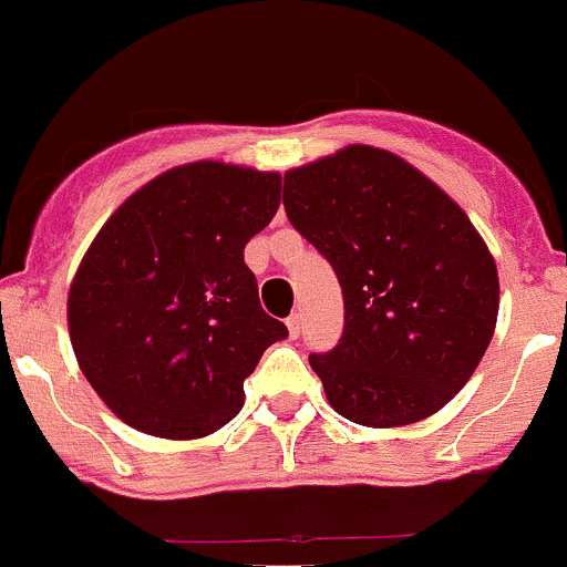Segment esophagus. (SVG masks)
<instances>
[{"instance_id":"obj_1","label":"esophagus","mask_w":567,"mask_h":567,"mask_svg":"<svg viewBox=\"0 0 567 567\" xmlns=\"http://www.w3.org/2000/svg\"><path fill=\"white\" fill-rule=\"evenodd\" d=\"M288 334H290V338H293V340L301 334V316H299V312H293V316L288 318Z\"/></svg>"}]
</instances>
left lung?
I'll return each instance as SVG.
<instances>
[{
	"instance_id": "8db88e82",
	"label": "left lung",
	"mask_w": 567,
	"mask_h": 567,
	"mask_svg": "<svg viewBox=\"0 0 567 567\" xmlns=\"http://www.w3.org/2000/svg\"><path fill=\"white\" fill-rule=\"evenodd\" d=\"M282 202L343 288V338L310 354L332 410L373 430L443 410L498 318L496 260L463 207L365 144L285 172Z\"/></svg>"
}]
</instances>
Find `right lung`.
Segmentation results:
<instances>
[{
  "label": "right lung",
  "instance_id": "obj_1",
  "mask_svg": "<svg viewBox=\"0 0 567 567\" xmlns=\"http://www.w3.org/2000/svg\"><path fill=\"white\" fill-rule=\"evenodd\" d=\"M279 190L277 172L185 163L137 188L87 246L65 307L71 349L126 426L196 441L240 412L244 379L288 338L244 262Z\"/></svg>",
  "mask_w": 567,
  "mask_h": 567
}]
</instances>
